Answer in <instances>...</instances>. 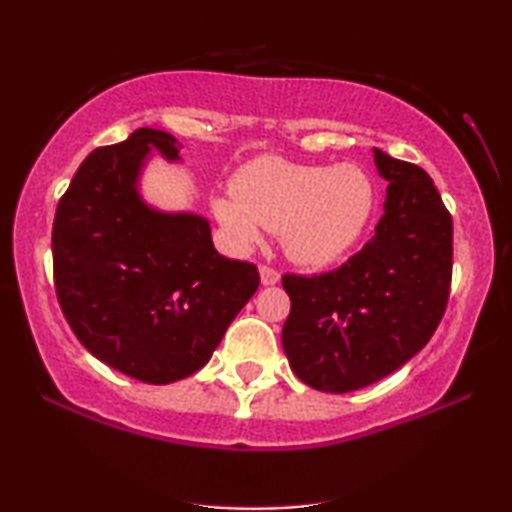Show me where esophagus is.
Segmentation results:
<instances>
[{
    "label": "esophagus",
    "mask_w": 512,
    "mask_h": 512,
    "mask_svg": "<svg viewBox=\"0 0 512 512\" xmlns=\"http://www.w3.org/2000/svg\"><path fill=\"white\" fill-rule=\"evenodd\" d=\"M281 274L274 270L270 265H261V283L263 286H274V283H279Z\"/></svg>",
    "instance_id": "esophagus-1"
}]
</instances>
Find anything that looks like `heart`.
Returning <instances> with one entry per match:
<instances>
[{
    "label": "heart",
    "mask_w": 512,
    "mask_h": 512,
    "mask_svg": "<svg viewBox=\"0 0 512 512\" xmlns=\"http://www.w3.org/2000/svg\"><path fill=\"white\" fill-rule=\"evenodd\" d=\"M377 194L359 164H297L263 157L240 171L235 196L212 203L238 249H254L265 229L281 233L290 261L329 267L357 247L371 224Z\"/></svg>",
    "instance_id": "b5f03b06"
}]
</instances>
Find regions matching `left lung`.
<instances>
[{
    "label": "left lung",
    "instance_id": "left-lung-1",
    "mask_svg": "<svg viewBox=\"0 0 512 512\" xmlns=\"http://www.w3.org/2000/svg\"><path fill=\"white\" fill-rule=\"evenodd\" d=\"M387 180L375 238L338 270L286 274L290 316L281 343L304 384L348 393L410 361L444 316L453 270V222L432 178L373 148Z\"/></svg>",
    "mask_w": 512,
    "mask_h": 512
}]
</instances>
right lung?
Here are the masks:
<instances>
[{
	"label": "right lung",
	"mask_w": 512,
	"mask_h": 512,
	"mask_svg": "<svg viewBox=\"0 0 512 512\" xmlns=\"http://www.w3.org/2000/svg\"><path fill=\"white\" fill-rule=\"evenodd\" d=\"M180 148L155 128L96 148L52 226L54 288L70 329L93 357L148 384L206 366L261 283L256 265L219 254L206 217L144 201L146 162L153 153L180 162Z\"/></svg>",
	"instance_id": "add662e5"
}]
</instances>
